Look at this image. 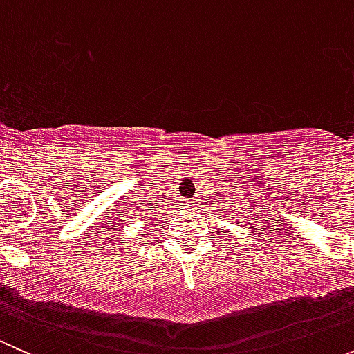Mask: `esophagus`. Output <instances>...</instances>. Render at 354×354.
Listing matches in <instances>:
<instances>
[{"label":"esophagus","mask_w":354,"mask_h":354,"mask_svg":"<svg viewBox=\"0 0 354 354\" xmlns=\"http://www.w3.org/2000/svg\"><path fill=\"white\" fill-rule=\"evenodd\" d=\"M195 203L194 202H185V209H194Z\"/></svg>","instance_id":"obj_1"}]
</instances>
